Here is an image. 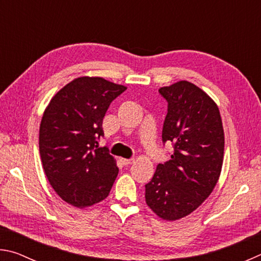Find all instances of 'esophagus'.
I'll use <instances>...</instances> for the list:
<instances>
[{
    "label": "esophagus",
    "instance_id": "1",
    "mask_svg": "<svg viewBox=\"0 0 261 261\" xmlns=\"http://www.w3.org/2000/svg\"><path fill=\"white\" fill-rule=\"evenodd\" d=\"M121 161H122V163H123V165H124V166L132 165V163L135 162L134 159H121Z\"/></svg>",
    "mask_w": 261,
    "mask_h": 261
}]
</instances>
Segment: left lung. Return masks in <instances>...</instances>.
I'll use <instances>...</instances> for the list:
<instances>
[{
  "instance_id": "8db88e82",
  "label": "left lung",
  "mask_w": 261,
  "mask_h": 261,
  "mask_svg": "<svg viewBox=\"0 0 261 261\" xmlns=\"http://www.w3.org/2000/svg\"><path fill=\"white\" fill-rule=\"evenodd\" d=\"M168 102L162 143H171L170 160L159 163L145 185V199L160 218L174 221L192 213L218 183L224 134L218 106L204 91L182 81L159 90Z\"/></svg>"
}]
</instances>
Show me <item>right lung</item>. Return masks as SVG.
<instances>
[{
	"label": "right lung",
	"instance_id": "obj_1",
	"mask_svg": "<svg viewBox=\"0 0 261 261\" xmlns=\"http://www.w3.org/2000/svg\"><path fill=\"white\" fill-rule=\"evenodd\" d=\"M125 90L100 77H81L57 92L43 113L39 132L43 170L68 204L86 207L108 197L118 168L98 139L106 112Z\"/></svg>",
	"mask_w": 261,
	"mask_h": 261
}]
</instances>
